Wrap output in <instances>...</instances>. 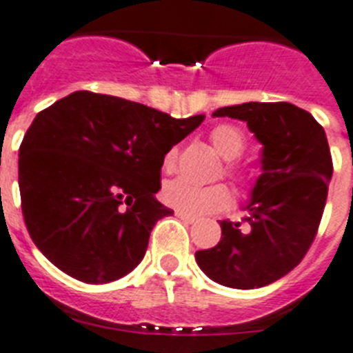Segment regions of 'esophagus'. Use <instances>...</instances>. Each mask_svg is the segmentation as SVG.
<instances>
[{
    "mask_svg": "<svg viewBox=\"0 0 353 353\" xmlns=\"http://www.w3.org/2000/svg\"><path fill=\"white\" fill-rule=\"evenodd\" d=\"M176 218H180L182 219L183 223H188V225H192V223H196V218H194V216H189V214H183V212H180V210H176Z\"/></svg>",
    "mask_w": 353,
    "mask_h": 353,
    "instance_id": "esophagus-1",
    "label": "esophagus"
}]
</instances>
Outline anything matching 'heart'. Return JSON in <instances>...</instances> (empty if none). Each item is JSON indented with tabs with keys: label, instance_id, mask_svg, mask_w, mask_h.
<instances>
[{
	"label": "heart",
	"instance_id": "b5f03b06",
	"mask_svg": "<svg viewBox=\"0 0 353 353\" xmlns=\"http://www.w3.org/2000/svg\"><path fill=\"white\" fill-rule=\"evenodd\" d=\"M210 143L225 161H236L246 150L245 134L234 125L214 126L210 130ZM176 159H179V150L176 148L168 150L164 155V170L173 171ZM227 174L236 179L237 182H245V174L232 164H227ZM161 194L165 205L189 216L221 212L228 209L232 203V192L225 183H212V185L200 188L185 180H171L162 188Z\"/></svg>",
	"mask_w": 353,
	"mask_h": 353
}]
</instances>
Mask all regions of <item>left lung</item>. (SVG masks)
<instances>
[{"label":"left lung","instance_id":"1","mask_svg":"<svg viewBox=\"0 0 353 353\" xmlns=\"http://www.w3.org/2000/svg\"><path fill=\"white\" fill-rule=\"evenodd\" d=\"M212 116L246 121L263 144V173L252 189L245 227L219 221L221 241L194 257L218 284L263 288L302 263L314 241L334 170L327 135L307 110L285 101H250Z\"/></svg>","mask_w":353,"mask_h":353}]
</instances>
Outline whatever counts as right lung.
<instances>
[{"mask_svg":"<svg viewBox=\"0 0 353 353\" xmlns=\"http://www.w3.org/2000/svg\"><path fill=\"white\" fill-rule=\"evenodd\" d=\"M203 119L89 90L41 110L19 148L21 209L35 246L87 284L130 273L155 223L173 214L155 198L165 152Z\"/></svg>","mask_w":353,"mask_h":353,"instance_id":"obj_1","label":"right lung"}]
</instances>
